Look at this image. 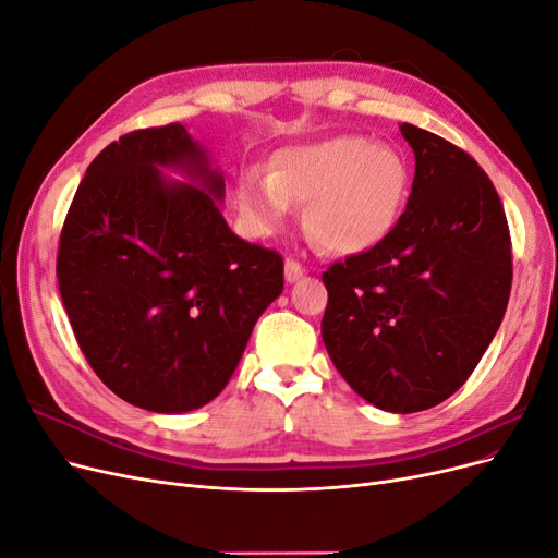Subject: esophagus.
I'll use <instances>...</instances> for the list:
<instances>
[{
	"mask_svg": "<svg viewBox=\"0 0 558 558\" xmlns=\"http://www.w3.org/2000/svg\"><path fill=\"white\" fill-rule=\"evenodd\" d=\"M283 277H286V281L293 283V281H298L300 277H305V267H302L298 260L289 258V260L283 263Z\"/></svg>",
	"mask_w": 558,
	"mask_h": 558,
	"instance_id": "obj_1",
	"label": "esophagus"
}]
</instances>
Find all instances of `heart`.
Masks as SVG:
<instances>
[{
	"label": "heart",
	"mask_w": 558,
	"mask_h": 558,
	"mask_svg": "<svg viewBox=\"0 0 558 558\" xmlns=\"http://www.w3.org/2000/svg\"><path fill=\"white\" fill-rule=\"evenodd\" d=\"M410 195V167L398 148L363 137L289 146L272 172L238 181V207L251 234L289 228L295 205H307L312 238L337 256H359L396 228Z\"/></svg>",
	"instance_id": "1"
}]
</instances>
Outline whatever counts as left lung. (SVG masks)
I'll list each match as a JSON object with an SVG mask.
<instances>
[{"label":"left lung","mask_w":558,"mask_h":558,"mask_svg":"<svg viewBox=\"0 0 558 558\" xmlns=\"http://www.w3.org/2000/svg\"><path fill=\"white\" fill-rule=\"evenodd\" d=\"M412 193L384 242L324 272L328 356L363 400L393 414L453 396L496 337L512 248L492 179L465 150L402 123Z\"/></svg>","instance_id":"left-lung-1"}]
</instances>
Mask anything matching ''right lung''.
I'll return each mask as SVG.
<instances>
[{
	"label": "right lung",
	"instance_id": "obj_1",
	"mask_svg": "<svg viewBox=\"0 0 558 558\" xmlns=\"http://www.w3.org/2000/svg\"><path fill=\"white\" fill-rule=\"evenodd\" d=\"M223 197L207 148L172 123L109 144L64 218L62 305L95 375L134 408L211 402L283 291L281 256L228 228Z\"/></svg>",
	"mask_w": 558,
	"mask_h": 558
}]
</instances>
